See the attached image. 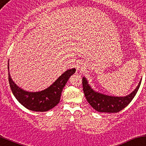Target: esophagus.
I'll list each match as a JSON object with an SVG mask.
<instances>
[{
  "label": "esophagus",
  "mask_w": 146,
  "mask_h": 146,
  "mask_svg": "<svg viewBox=\"0 0 146 146\" xmlns=\"http://www.w3.org/2000/svg\"><path fill=\"white\" fill-rule=\"evenodd\" d=\"M76 70H81V67L80 66V65H76Z\"/></svg>",
  "instance_id": "obj_1"
}]
</instances>
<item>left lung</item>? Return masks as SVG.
<instances>
[{"label":"left lung","instance_id":"left-lung-1","mask_svg":"<svg viewBox=\"0 0 146 146\" xmlns=\"http://www.w3.org/2000/svg\"><path fill=\"white\" fill-rule=\"evenodd\" d=\"M140 81L137 88L130 94L123 97L111 96L96 92L93 90L88 83L86 78L83 77L82 83L83 89L87 101L95 110L100 112H119L125 108L133 99L141 85Z\"/></svg>","mask_w":146,"mask_h":146}]
</instances>
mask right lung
<instances>
[{
	"mask_svg": "<svg viewBox=\"0 0 146 146\" xmlns=\"http://www.w3.org/2000/svg\"><path fill=\"white\" fill-rule=\"evenodd\" d=\"M9 72V61H8ZM75 68L65 71L48 88L37 92H29L19 88L11 78L9 72V83L16 99L25 108L35 112H46L55 107L59 103L60 95L69 78L75 73Z\"/></svg>",
	"mask_w": 146,
	"mask_h": 146,
	"instance_id": "right-lung-1",
	"label": "right lung"
}]
</instances>
